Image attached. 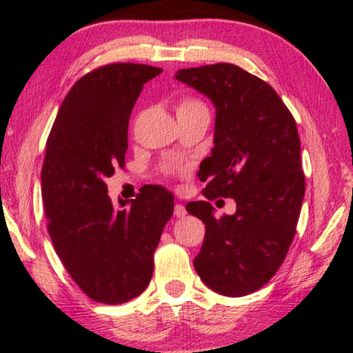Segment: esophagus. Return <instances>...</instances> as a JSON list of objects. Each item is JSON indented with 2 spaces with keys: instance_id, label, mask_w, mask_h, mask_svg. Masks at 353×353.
<instances>
[{
  "instance_id": "obj_1",
  "label": "esophagus",
  "mask_w": 353,
  "mask_h": 353,
  "mask_svg": "<svg viewBox=\"0 0 353 353\" xmlns=\"http://www.w3.org/2000/svg\"><path fill=\"white\" fill-rule=\"evenodd\" d=\"M173 214H175L176 219H183V216L186 215V209H185V205L176 204V205H175V210H173Z\"/></svg>"
}]
</instances>
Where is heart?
<instances>
[{
	"instance_id": "1",
	"label": "heart",
	"mask_w": 353,
	"mask_h": 353,
	"mask_svg": "<svg viewBox=\"0 0 353 353\" xmlns=\"http://www.w3.org/2000/svg\"><path fill=\"white\" fill-rule=\"evenodd\" d=\"M197 108H204L202 103L196 99H185L181 101V104L178 105V110H185V109H197Z\"/></svg>"
}]
</instances>
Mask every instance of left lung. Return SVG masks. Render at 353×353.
I'll list each match as a JSON object with an SVG mask.
<instances>
[{
    "mask_svg": "<svg viewBox=\"0 0 353 353\" xmlns=\"http://www.w3.org/2000/svg\"><path fill=\"white\" fill-rule=\"evenodd\" d=\"M175 79L215 105L214 149L199 170L205 201L186 204L205 223L194 268L212 291L248 296L273 278L296 234L305 194L296 120L267 81L238 65L181 69ZM215 196L234 199L235 214L216 221Z\"/></svg>",
    "mask_w": 353,
    "mask_h": 353,
    "instance_id": "1",
    "label": "left lung"
}]
</instances>
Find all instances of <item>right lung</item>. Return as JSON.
<instances>
[{
    "label": "right lung",
    "instance_id": "add662e5",
    "mask_svg": "<svg viewBox=\"0 0 353 353\" xmlns=\"http://www.w3.org/2000/svg\"><path fill=\"white\" fill-rule=\"evenodd\" d=\"M162 69L120 62L81 77L62 101L46 143L41 196L52 245L90 299L117 305L138 297L152 278L173 196L139 190L115 207L105 178L123 167L128 119L143 85Z\"/></svg>",
    "mask_w": 353,
    "mask_h": 353
}]
</instances>
